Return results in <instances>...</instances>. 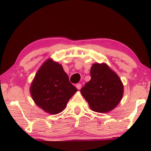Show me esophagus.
Returning a JSON list of instances; mask_svg holds the SVG:
<instances>
[{
	"label": "esophagus",
	"mask_w": 151,
	"mask_h": 151,
	"mask_svg": "<svg viewBox=\"0 0 151 151\" xmlns=\"http://www.w3.org/2000/svg\"><path fill=\"white\" fill-rule=\"evenodd\" d=\"M76 88H77L78 89H80V88H82V84L78 83V84H76Z\"/></svg>",
	"instance_id": "1"
}]
</instances>
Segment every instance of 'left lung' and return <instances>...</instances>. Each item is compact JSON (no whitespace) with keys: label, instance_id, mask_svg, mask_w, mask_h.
I'll list each match as a JSON object with an SVG mask.
<instances>
[{"label":"left lung","instance_id":"left-lung-1","mask_svg":"<svg viewBox=\"0 0 151 151\" xmlns=\"http://www.w3.org/2000/svg\"><path fill=\"white\" fill-rule=\"evenodd\" d=\"M90 74L91 80L80 90L90 108L98 113L113 110L123 96L121 80L106 64H93Z\"/></svg>","mask_w":151,"mask_h":151}]
</instances>
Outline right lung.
<instances>
[{
  "mask_svg": "<svg viewBox=\"0 0 151 151\" xmlns=\"http://www.w3.org/2000/svg\"><path fill=\"white\" fill-rule=\"evenodd\" d=\"M76 91L62 65L51 59L40 68L30 88L37 106L53 115L62 112Z\"/></svg>",
  "mask_w": 151,
  "mask_h": 151,
  "instance_id": "1",
  "label": "right lung"
}]
</instances>
